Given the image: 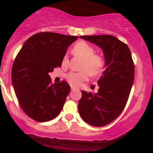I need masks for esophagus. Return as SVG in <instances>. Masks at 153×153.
Here are the masks:
<instances>
[{
  "label": "esophagus",
  "mask_w": 153,
  "mask_h": 153,
  "mask_svg": "<svg viewBox=\"0 0 153 153\" xmlns=\"http://www.w3.org/2000/svg\"><path fill=\"white\" fill-rule=\"evenodd\" d=\"M76 90L75 87H74V86H71V90Z\"/></svg>",
  "instance_id": "1"
}]
</instances>
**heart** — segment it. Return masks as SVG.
<instances>
[{
    "instance_id": "b5f03b06",
    "label": "heart",
    "mask_w": 153,
    "mask_h": 153,
    "mask_svg": "<svg viewBox=\"0 0 153 153\" xmlns=\"http://www.w3.org/2000/svg\"><path fill=\"white\" fill-rule=\"evenodd\" d=\"M73 53L83 58L82 70L79 72H70L67 76V81L73 86H78L86 80L92 75H98L102 71L105 66V59L100 53H94L95 49L85 41H79L74 45ZM63 66H67V57L65 56L62 61Z\"/></svg>"
}]
</instances>
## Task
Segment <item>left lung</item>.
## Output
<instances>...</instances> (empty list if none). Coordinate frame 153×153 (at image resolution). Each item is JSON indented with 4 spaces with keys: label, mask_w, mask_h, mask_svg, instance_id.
<instances>
[{
    "label": "left lung",
    "mask_w": 153,
    "mask_h": 153,
    "mask_svg": "<svg viewBox=\"0 0 153 153\" xmlns=\"http://www.w3.org/2000/svg\"><path fill=\"white\" fill-rule=\"evenodd\" d=\"M102 48L106 69L98 80L97 93L81 91L80 117L93 126H104L121 114L134 80V63L129 47L112 35L80 36Z\"/></svg>",
    "instance_id": "left-lung-1"
}]
</instances>
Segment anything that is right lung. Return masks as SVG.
<instances>
[{
	"instance_id": "right-lung-1",
	"label": "right lung",
	"mask_w": 153,
	"mask_h": 153,
	"mask_svg": "<svg viewBox=\"0 0 153 153\" xmlns=\"http://www.w3.org/2000/svg\"><path fill=\"white\" fill-rule=\"evenodd\" d=\"M77 36L41 32L30 36L13 63L11 79L23 111L37 122L56 118L70 91L66 81L53 84L49 73L60 67L67 48Z\"/></svg>"
}]
</instances>
